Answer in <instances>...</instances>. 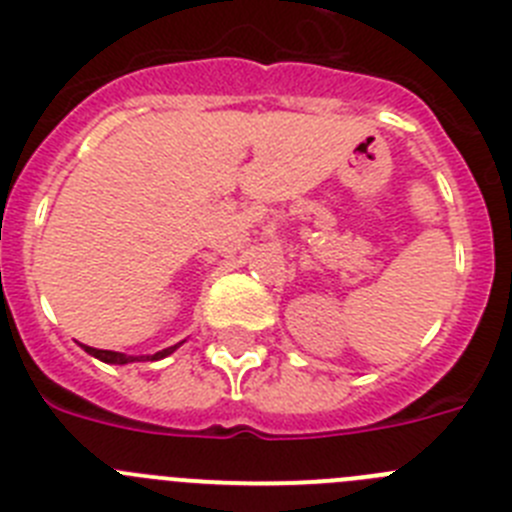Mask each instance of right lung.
Here are the masks:
<instances>
[{"label": "right lung", "instance_id": "right-lung-1", "mask_svg": "<svg viewBox=\"0 0 512 512\" xmlns=\"http://www.w3.org/2000/svg\"><path fill=\"white\" fill-rule=\"evenodd\" d=\"M182 346V343H176V346H169L164 348V351H156V354L151 356H128V354H120V351H102V348H92V346H84L81 343V348L87 351L89 356H94V359L104 361V364H133V361H158V359H166L169 354H174L176 348Z\"/></svg>", "mask_w": 512, "mask_h": 512}]
</instances>
